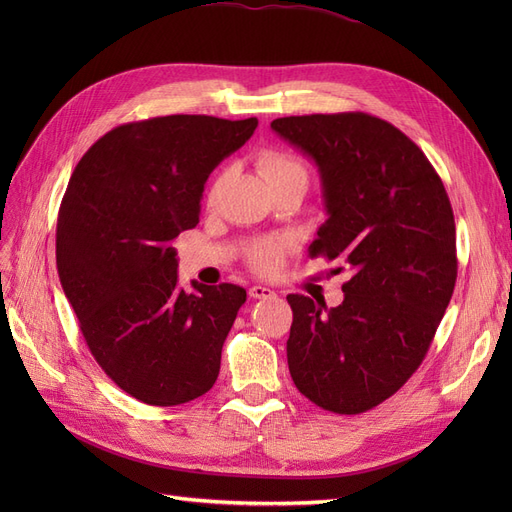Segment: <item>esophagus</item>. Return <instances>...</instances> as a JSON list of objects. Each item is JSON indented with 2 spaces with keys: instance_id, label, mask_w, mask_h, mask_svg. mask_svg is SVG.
<instances>
[{
  "instance_id": "obj_1",
  "label": "esophagus",
  "mask_w": 512,
  "mask_h": 512,
  "mask_svg": "<svg viewBox=\"0 0 512 512\" xmlns=\"http://www.w3.org/2000/svg\"><path fill=\"white\" fill-rule=\"evenodd\" d=\"M250 297L252 299H271V297H275V292L271 288H267V286L256 284V286L250 288Z\"/></svg>"
}]
</instances>
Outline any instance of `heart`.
I'll return each mask as SVG.
<instances>
[{"mask_svg": "<svg viewBox=\"0 0 512 512\" xmlns=\"http://www.w3.org/2000/svg\"><path fill=\"white\" fill-rule=\"evenodd\" d=\"M258 168H260L262 177L267 179V183H273L277 179L294 175V173L305 175L303 164L297 158H292V156H288V153H282V151L262 153V156L258 158ZM220 188H222V177H215L207 190L209 205H215V200H218V196H220ZM286 247H288V243L284 239H262L252 245L247 260H250L252 269H256L260 273H271L282 265Z\"/></svg>", "mask_w": 512, "mask_h": 512, "instance_id": "b5f03b06", "label": "heart"}]
</instances>
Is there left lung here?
<instances>
[{"label":"left lung","mask_w":512,"mask_h":512,"mask_svg":"<svg viewBox=\"0 0 512 512\" xmlns=\"http://www.w3.org/2000/svg\"><path fill=\"white\" fill-rule=\"evenodd\" d=\"M271 128L318 166L329 220L309 256L352 273L337 307L286 297L290 376L316 406L361 414L395 395L423 363L453 297L451 200L425 153L380 117H280Z\"/></svg>","instance_id":"left-lung-1"}]
</instances>
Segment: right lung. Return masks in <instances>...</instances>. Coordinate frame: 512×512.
Masks as SVG:
<instances>
[{"label": "right lung", "mask_w": 512, "mask_h": 512, "mask_svg": "<svg viewBox=\"0 0 512 512\" xmlns=\"http://www.w3.org/2000/svg\"><path fill=\"white\" fill-rule=\"evenodd\" d=\"M256 126L209 115L123 123L70 177L57 215L59 282L104 374L143 404H188L218 380L247 294L235 284L179 288L173 241L198 224L213 168Z\"/></svg>", "instance_id": "add662e5"}]
</instances>
